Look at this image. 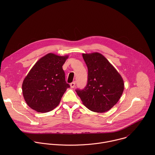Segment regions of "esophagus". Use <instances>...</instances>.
<instances>
[{"label": "esophagus", "instance_id": "1", "mask_svg": "<svg viewBox=\"0 0 155 155\" xmlns=\"http://www.w3.org/2000/svg\"><path fill=\"white\" fill-rule=\"evenodd\" d=\"M70 85H71V87L72 88H74V87H75V81H73L72 83H71L70 84Z\"/></svg>", "mask_w": 155, "mask_h": 155}]
</instances>
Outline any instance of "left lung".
Masks as SVG:
<instances>
[{"mask_svg": "<svg viewBox=\"0 0 155 155\" xmlns=\"http://www.w3.org/2000/svg\"><path fill=\"white\" fill-rule=\"evenodd\" d=\"M87 67V83L76 90L83 104L93 112L103 113L112 108L124 91V81L114 66L101 54H83Z\"/></svg>", "mask_w": 155, "mask_h": 155, "instance_id": "8db88e82", "label": "left lung"}]
</instances>
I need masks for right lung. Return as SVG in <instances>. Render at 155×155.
<instances>
[{"instance_id":"add662e5","label":"right lung","mask_w":155,"mask_h":155,"mask_svg":"<svg viewBox=\"0 0 155 155\" xmlns=\"http://www.w3.org/2000/svg\"><path fill=\"white\" fill-rule=\"evenodd\" d=\"M68 56L48 53L40 58L25 78L22 90L25 100L37 112H48L56 107L70 87L62 65Z\"/></svg>"}]
</instances>
